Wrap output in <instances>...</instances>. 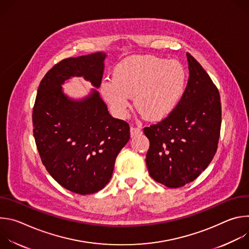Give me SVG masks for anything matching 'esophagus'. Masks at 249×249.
<instances>
[{
    "instance_id": "obj_1",
    "label": "esophagus",
    "mask_w": 249,
    "mask_h": 249,
    "mask_svg": "<svg viewBox=\"0 0 249 249\" xmlns=\"http://www.w3.org/2000/svg\"><path fill=\"white\" fill-rule=\"evenodd\" d=\"M130 132H131V137H135V136H137V135H139V134L142 133V128H141V127L132 126Z\"/></svg>"
}]
</instances>
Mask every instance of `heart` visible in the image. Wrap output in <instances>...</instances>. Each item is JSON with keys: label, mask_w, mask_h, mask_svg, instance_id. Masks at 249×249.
I'll use <instances>...</instances> for the list:
<instances>
[{"label": "heart", "mask_w": 249, "mask_h": 249, "mask_svg": "<svg viewBox=\"0 0 249 249\" xmlns=\"http://www.w3.org/2000/svg\"><path fill=\"white\" fill-rule=\"evenodd\" d=\"M183 64L155 56H135L119 63L112 80H104L100 90L113 112L125 117L135 96L137 110L148 120H160L172 112L186 89Z\"/></svg>", "instance_id": "b5f03b06"}]
</instances>
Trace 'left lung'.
Masks as SVG:
<instances>
[{"mask_svg": "<svg viewBox=\"0 0 249 249\" xmlns=\"http://www.w3.org/2000/svg\"><path fill=\"white\" fill-rule=\"evenodd\" d=\"M189 79L179 103L165 118L144 128L150 141L146 163L152 178L168 188L192 182L214 158L222 106L216 85L187 53Z\"/></svg>", "mask_w": 249, "mask_h": 249, "instance_id": "1", "label": "left lung"}]
</instances>
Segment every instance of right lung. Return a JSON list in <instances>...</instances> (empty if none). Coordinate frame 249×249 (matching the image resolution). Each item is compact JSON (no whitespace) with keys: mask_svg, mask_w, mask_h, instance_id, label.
Returning a JSON list of instances; mask_svg holds the SVG:
<instances>
[{"mask_svg":"<svg viewBox=\"0 0 249 249\" xmlns=\"http://www.w3.org/2000/svg\"><path fill=\"white\" fill-rule=\"evenodd\" d=\"M104 59L99 52L55 64L40 82L32 111L42 163L61 186L80 195L95 193L109 182L116 157L130 139L129 124L109 114L95 89L82 101L62 92L61 85L74 76L98 88Z\"/></svg>","mask_w":249,"mask_h":249,"instance_id":"1","label":"right lung"}]
</instances>
